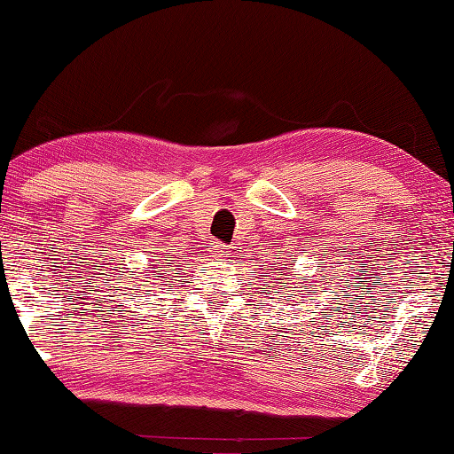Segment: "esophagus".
Masks as SVG:
<instances>
[{"mask_svg": "<svg viewBox=\"0 0 454 454\" xmlns=\"http://www.w3.org/2000/svg\"><path fill=\"white\" fill-rule=\"evenodd\" d=\"M211 252H213L215 258H227V255H229V246H225V243H221V241H215L213 246H211Z\"/></svg>", "mask_w": 454, "mask_h": 454, "instance_id": "esophagus-1", "label": "esophagus"}]
</instances>
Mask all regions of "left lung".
<instances>
[{
  "mask_svg": "<svg viewBox=\"0 0 454 454\" xmlns=\"http://www.w3.org/2000/svg\"><path fill=\"white\" fill-rule=\"evenodd\" d=\"M282 280H285V278H282ZM282 285H286V282H282Z\"/></svg>",
  "mask_w": 454,
  "mask_h": 454,
  "instance_id": "left-lung-1",
  "label": "left lung"
}]
</instances>
